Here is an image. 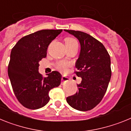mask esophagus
Listing matches in <instances>:
<instances>
[{"label":"esophagus","mask_w":131,"mask_h":131,"mask_svg":"<svg viewBox=\"0 0 131 131\" xmlns=\"http://www.w3.org/2000/svg\"><path fill=\"white\" fill-rule=\"evenodd\" d=\"M68 81V77H67L66 76L63 75L62 77V84H63L65 82H67Z\"/></svg>","instance_id":"1"}]
</instances>
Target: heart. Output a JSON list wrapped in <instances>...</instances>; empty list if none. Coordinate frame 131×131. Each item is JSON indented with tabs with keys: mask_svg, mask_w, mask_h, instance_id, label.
Listing matches in <instances>:
<instances>
[{
	"mask_svg": "<svg viewBox=\"0 0 131 131\" xmlns=\"http://www.w3.org/2000/svg\"><path fill=\"white\" fill-rule=\"evenodd\" d=\"M65 45L66 48L68 47H75V46H78V42L75 39H73L71 37H68L65 39ZM69 66V63L66 62H58L56 67L60 71H66Z\"/></svg>",
	"mask_w": 131,
	"mask_h": 131,
	"instance_id": "obj_1",
	"label": "heart"
}]
</instances>
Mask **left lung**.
<instances>
[{"mask_svg":"<svg viewBox=\"0 0 131 131\" xmlns=\"http://www.w3.org/2000/svg\"><path fill=\"white\" fill-rule=\"evenodd\" d=\"M75 37L81 45V51L75 63V73L81 77L78 91L67 97L73 108L85 112L101 102L107 91L112 76L110 56L102 43L90 35L79 31L64 29Z\"/></svg>","mask_w":131,"mask_h":131,"instance_id":"left-lung-1","label":"left lung"}]
</instances>
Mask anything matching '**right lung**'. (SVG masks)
I'll return each mask as SVG.
<instances>
[{"mask_svg": "<svg viewBox=\"0 0 131 131\" xmlns=\"http://www.w3.org/2000/svg\"><path fill=\"white\" fill-rule=\"evenodd\" d=\"M62 29H44L18 40L10 53L8 74L15 96L24 107H42L49 102V91L58 87L62 75L54 71L43 77L39 72V62L47 56L48 45Z\"/></svg>", "mask_w": 131, "mask_h": 131, "instance_id": "right-lung-1", "label": "right lung"}]
</instances>
